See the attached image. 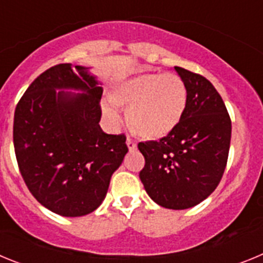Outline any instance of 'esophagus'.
<instances>
[{"mask_svg":"<svg viewBox=\"0 0 263 263\" xmlns=\"http://www.w3.org/2000/svg\"><path fill=\"white\" fill-rule=\"evenodd\" d=\"M126 146H127V148H129V152H134V150L137 148V143L134 142V141H132L130 138H127Z\"/></svg>","mask_w":263,"mask_h":263,"instance_id":"1","label":"esophagus"}]
</instances>
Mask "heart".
<instances>
[{"mask_svg":"<svg viewBox=\"0 0 263 263\" xmlns=\"http://www.w3.org/2000/svg\"><path fill=\"white\" fill-rule=\"evenodd\" d=\"M187 88L175 73H141L118 84L110 101L127 109V124L137 136L155 141L171 134L187 110ZM103 115L111 127L121 124L118 111L109 104Z\"/></svg>","mask_w":263,"mask_h":263,"instance_id":"obj_1","label":"heart"}]
</instances>
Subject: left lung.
Segmentation results:
<instances>
[{
  "instance_id": "8db88e82",
  "label": "left lung",
  "mask_w": 263,
  "mask_h": 263,
  "mask_svg": "<svg viewBox=\"0 0 263 263\" xmlns=\"http://www.w3.org/2000/svg\"><path fill=\"white\" fill-rule=\"evenodd\" d=\"M175 71L187 88V110L173 133L138 143L145 157L139 178L158 205L187 210L205 200L221 180L232 122L210 80L182 67Z\"/></svg>"
}]
</instances>
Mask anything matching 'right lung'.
Masks as SVG:
<instances>
[{
	"label": "right lung",
	"instance_id": "right-lung-1",
	"mask_svg": "<svg viewBox=\"0 0 263 263\" xmlns=\"http://www.w3.org/2000/svg\"><path fill=\"white\" fill-rule=\"evenodd\" d=\"M101 96V83L89 68L64 63L32 81L15 108L13 141L21 175L32 196L60 216L97 210L127 153L124 134L100 127Z\"/></svg>",
	"mask_w": 263,
	"mask_h": 263
}]
</instances>
